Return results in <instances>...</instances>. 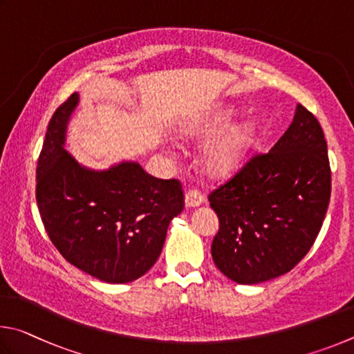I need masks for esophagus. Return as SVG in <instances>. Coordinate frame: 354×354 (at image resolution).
<instances>
[{"mask_svg": "<svg viewBox=\"0 0 354 354\" xmlns=\"http://www.w3.org/2000/svg\"><path fill=\"white\" fill-rule=\"evenodd\" d=\"M203 203V196L197 189H189L187 194H185V207L187 208H196L201 207Z\"/></svg>", "mask_w": 354, "mask_h": 354, "instance_id": "1", "label": "esophagus"}]
</instances>
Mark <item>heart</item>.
<instances>
[{
	"label": "heart",
	"instance_id": "heart-1",
	"mask_svg": "<svg viewBox=\"0 0 354 354\" xmlns=\"http://www.w3.org/2000/svg\"><path fill=\"white\" fill-rule=\"evenodd\" d=\"M234 118V110H219L189 132V135L202 136L205 140L218 138L209 145L203 157L205 169L213 177H227L238 171L257 142V124L244 120L230 128Z\"/></svg>",
	"mask_w": 354,
	"mask_h": 354
}]
</instances>
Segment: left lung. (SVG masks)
Instances as JSON below:
<instances>
[{
	"mask_svg": "<svg viewBox=\"0 0 354 354\" xmlns=\"http://www.w3.org/2000/svg\"><path fill=\"white\" fill-rule=\"evenodd\" d=\"M330 196L324 130L299 104L275 146L209 194L219 218L212 245L216 268L239 284L288 274L313 247Z\"/></svg>",
	"mask_w": 354,
	"mask_h": 354,
	"instance_id": "obj_1",
	"label": "left lung"
}]
</instances>
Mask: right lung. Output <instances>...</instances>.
Here are the masks:
<instances>
[{"instance_id": "add662e5", "label": "right lung", "mask_w": 354, "mask_h": 354, "mask_svg": "<svg viewBox=\"0 0 354 354\" xmlns=\"http://www.w3.org/2000/svg\"><path fill=\"white\" fill-rule=\"evenodd\" d=\"M79 104L74 93L54 111L37 163V203L53 244L68 263L105 283L146 274L163 249L167 227L182 213L177 180L145 172L124 160L91 169L65 149Z\"/></svg>"}]
</instances>
